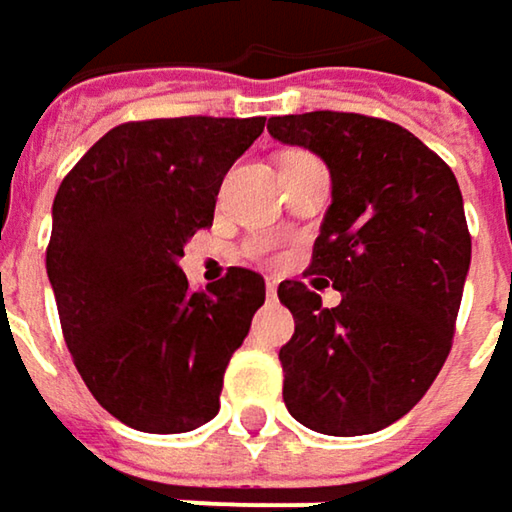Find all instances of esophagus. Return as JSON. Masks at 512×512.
<instances>
[{"instance_id": "esophagus-1", "label": "esophagus", "mask_w": 512, "mask_h": 512, "mask_svg": "<svg viewBox=\"0 0 512 512\" xmlns=\"http://www.w3.org/2000/svg\"><path fill=\"white\" fill-rule=\"evenodd\" d=\"M266 296H269V299H275V296H278V281H272V278L266 281Z\"/></svg>"}]
</instances>
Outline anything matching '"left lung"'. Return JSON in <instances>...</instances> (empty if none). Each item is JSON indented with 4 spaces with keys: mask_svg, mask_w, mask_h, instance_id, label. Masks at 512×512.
Instances as JSON below:
<instances>
[{
    "mask_svg": "<svg viewBox=\"0 0 512 512\" xmlns=\"http://www.w3.org/2000/svg\"><path fill=\"white\" fill-rule=\"evenodd\" d=\"M266 128L331 172L310 272L343 296L325 307L302 281L278 287L296 319L278 351L284 404L328 437L375 434L416 407L451 351L472 260L457 178L387 119L313 111Z\"/></svg>",
    "mask_w": 512,
    "mask_h": 512,
    "instance_id": "8db88e82",
    "label": "left lung"
}]
</instances>
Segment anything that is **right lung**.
Instances as JSON below:
<instances>
[{
  "instance_id": "right-lung-1",
  "label": "right lung",
  "mask_w": 512,
  "mask_h": 512,
  "mask_svg": "<svg viewBox=\"0 0 512 512\" xmlns=\"http://www.w3.org/2000/svg\"><path fill=\"white\" fill-rule=\"evenodd\" d=\"M263 122H125L58 187L46 272L64 340L93 398L134 431L184 434L219 413L225 366L266 284L231 266L193 293L178 260Z\"/></svg>"
}]
</instances>
